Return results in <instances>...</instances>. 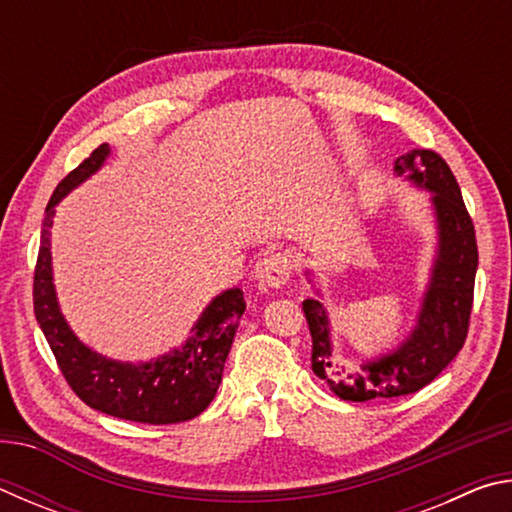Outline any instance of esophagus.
<instances>
[{"mask_svg": "<svg viewBox=\"0 0 512 512\" xmlns=\"http://www.w3.org/2000/svg\"><path fill=\"white\" fill-rule=\"evenodd\" d=\"M255 280L268 287H282L291 275V257L287 253H266L255 264Z\"/></svg>", "mask_w": 512, "mask_h": 512, "instance_id": "obj_1", "label": "esophagus"}]
</instances>
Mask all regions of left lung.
Masks as SVG:
<instances>
[{
    "label": "left lung",
    "mask_w": 512,
    "mask_h": 512,
    "mask_svg": "<svg viewBox=\"0 0 512 512\" xmlns=\"http://www.w3.org/2000/svg\"><path fill=\"white\" fill-rule=\"evenodd\" d=\"M397 176H406L431 192L438 221V255L413 332L400 348L366 361L359 372L339 368L332 354L329 318L323 302H302L311 332V370L334 395L348 402L400 397L420 391L461 352L470 329L474 275L479 266L474 223L449 164L436 151L413 149L395 160ZM311 275V273H307Z\"/></svg>",
    "instance_id": "left-lung-1"
}]
</instances>
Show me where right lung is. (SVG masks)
Returning a JSON list of instances; mask_svg holds the SVG:
<instances>
[{"label":"right lung","mask_w":512,"mask_h":512,"mask_svg":"<svg viewBox=\"0 0 512 512\" xmlns=\"http://www.w3.org/2000/svg\"><path fill=\"white\" fill-rule=\"evenodd\" d=\"M110 146L101 144L79 167L69 171L51 194L42 221L33 311L69 388L81 400L112 418L144 424H176L201 415L219 391L225 359L235 341L237 323L246 311L241 289H228L205 307L183 348L146 363H124L103 357L83 345L60 314L51 275V225L56 205L76 185L101 169Z\"/></svg>","instance_id":"right-lung-1"}]
</instances>
